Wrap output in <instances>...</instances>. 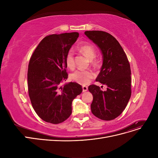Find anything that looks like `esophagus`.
Here are the masks:
<instances>
[{
    "mask_svg": "<svg viewBox=\"0 0 158 158\" xmlns=\"http://www.w3.org/2000/svg\"><path fill=\"white\" fill-rule=\"evenodd\" d=\"M82 89H83V92H86V91L88 90V87L85 86V85H83V86H82Z\"/></svg>",
    "mask_w": 158,
    "mask_h": 158,
    "instance_id": "1",
    "label": "esophagus"
}]
</instances>
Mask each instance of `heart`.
<instances>
[{"instance_id": "heart-1", "label": "heart", "mask_w": 158, "mask_h": 158, "mask_svg": "<svg viewBox=\"0 0 158 158\" xmlns=\"http://www.w3.org/2000/svg\"><path fill=\"white\" fill-rule=\"evenodd\" d=\"M80 50L82 53L91 60V63L94 66H98L99 63L96 59H94L96 55V51L94 47L90 44H85L80 47ZM66 66L70 69L74 68V52L73 50L68 51L65 56ZM95 74L90 70H78L71 74L70 78L74 82L82 85L88 84L94 78Z\"/></svg>"}]
</instances>
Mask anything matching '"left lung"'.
I'll return each mask as SVG.
<instances>
[{
    "mask_svg": "<svg viewBox=\"0 0 158 158\" xmlns=\"http://www.w3.org/2000/svg\"><path fill=\"white\" fill-rule=\"evenodd\" d=\"M84 33L102 51L103 64L95 80L107 85L106 91L96 85H89L93 95L91 111L102 120L111 121L123 113L131 98L130 64L120 44L109 33L86 31Z\"/></svg>",
    "mask_w": 158,
    "mask_h": 158,
    "instance_id": "8db88e82",
    "label": "left lung"
}]
</instances>
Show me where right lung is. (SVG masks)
<instances>
[{"instance_id": "1", "label": "right lung", "mask_w": 158, "mask_h": 158, "mask_svg": "<svg viewBox=\"0 0 158 158\" xmlns=\"http://www.w3.org/2000/svg\"><path fill=\"white\" fill-rule=\"evenodd\" d=\"M78 36V32L46 36L30 58L28 93L33 109L45 122L59 124L66 120L72 113L73 99L82 92L78 83L61 85L68 78L66 55Z\"/></svg>"}]
</instances>
